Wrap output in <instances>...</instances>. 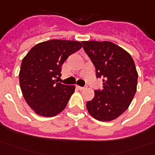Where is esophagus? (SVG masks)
Instances as JSON below:
<instances>
[{
	"mask_svg": "<svg viewBox=\"0 0 155 155\" xmlns=\"http://www.w3.org/2000/svg\"><path fill=\"white\" fill-rule=\"evenodd\" d=\"M77 87H78L79 90H83V89H85V87H81V86H77Z\"/></svg>",
	"mask_w": 155,
	"mask_h": 155,
	"instance_id": "obj_1",
	"label": "esophagus"
}]
</instances>
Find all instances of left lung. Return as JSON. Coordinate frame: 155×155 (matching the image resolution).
<instances>
[{
    "label": "left lung",
    "mask_w": 155,
    "mask_h": 155,
    "mask_svg": "<svg viewBox=\"0 0 155 155\" xmlns=\"http://www.w3.org/2000/svg\"><path fill=\"white\" fill-rule=\"evenodd\" d=\"M83 49L103 87L87 102L90 115L101 121L116 119L126 110L137 87L138 73L130 54L109 41H83Z\"/></svg>",
    "instance_id": "obj_1"
}]
</instances>
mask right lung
Returning a JSON list of instances; mask_svg holds the SVG:
<instances>
[{"mask_svg": "<svg viewBox=\"0 0 155 155\" xmlns=\"http://www.w3.org/2000/svg\"><path fill=\"white\" fill-rule=\"evenodd\" d=\"M78 41L52 39L35 45L24 58L20 85L24 98L39 116L51 117L66 107L74 86L58 82L62 65L82 48Z\"/></svg>", "mask_w": 155, "mask_h": 155, "instance_id": "right-lung-1", "label": "right lung"}]
</instances>
